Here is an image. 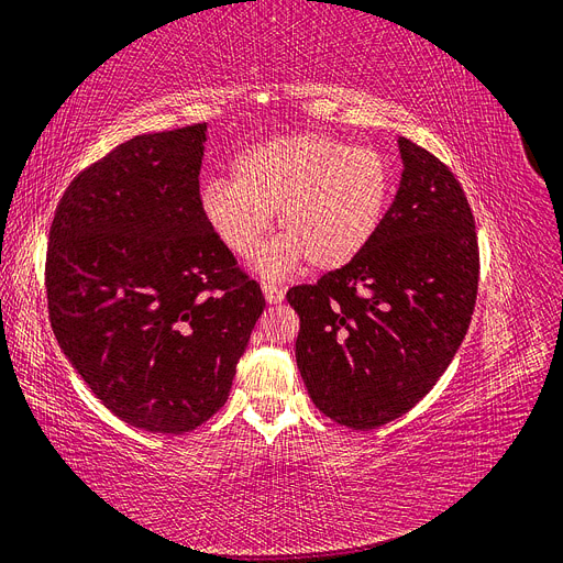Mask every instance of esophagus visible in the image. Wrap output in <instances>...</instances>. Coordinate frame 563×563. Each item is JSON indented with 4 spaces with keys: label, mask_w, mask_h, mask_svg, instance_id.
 I'll use <instances>...</instances> for the list:
<instances>
[{
    "label": "esophagus",
    "mask_w": 563,
    "mask_h": 563,
    "mask_svg": "<svg viewBox=\"0 0 563 563\" xmlns=\"http://www.w3.org/2000/svg\"><path fill=\"white\" fill-rule=\"evenodd\" d=\"M262 292H264V299H266L268 303H280V301L285 299V292H283V287H278V285H271V283H262Z\"/></svg>",
    "instance_id": "obj_1"
}]
</instances>
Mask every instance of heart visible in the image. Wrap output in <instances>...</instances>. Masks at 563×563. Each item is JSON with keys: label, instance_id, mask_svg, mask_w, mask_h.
I'll return each mask as SVG.
<instances>
[{"label": "heart", "instance_id": "heart-1", "mask_svg": "<svg viewBox=\"0 0 563 563\" xmlns=\"http://www.w3.org/2000/svg\"><path fill=\"white\" fill-rule=\"evenodd\" d=\"M394 192L389 159L324 134H292L243 151L232 183L201 187V216L229 253L247 260L271 213L283 236L264 247L257 268L278 278L301 260L336 271L357 260L378 234Z\"/></svg>", "mask_w": 563, "mask_h": 563}]
</instances>
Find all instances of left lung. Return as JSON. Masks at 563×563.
Instances as JSON below:
<instances>
[{
  "label": "left lung",
  "instance_id": "1",
  "mask_svg": "<svg viewBox=\"0 0 563 563\" xmlns=\"http://www.w3.org/2000/svg\"><path fill=\"white\" fill-rule=\"evenodd\" d=\"M378 234L350 264L287 292L301 327L297 366L334 422L376 429L418 406L460 350L481 253L460 180L410 139Z\"/></svg>",
  "mask_w": 563,
  "mask_h": 563
}]
</instances>
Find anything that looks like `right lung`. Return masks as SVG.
<instances>
[{"mask_svg":"<svg viewBox=\"0 0 563 563\" xmlns=\"http://www.w3.org/2000/svg\"><path fill=\"white\" fill-rule=\"evenodd\" d=\"M206 122L141 134L82 169L48 234L53 334L120 420L185 433L224 406L264 310L199 206Z\"/></svg>","mask_w":563,"mask_h":563,"instance_id":"1","label":"right lung"}]
</instances>
